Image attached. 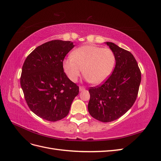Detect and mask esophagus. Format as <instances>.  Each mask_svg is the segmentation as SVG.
Here are the masks:
<instances>
[{"label": "esophagus", "mask_w": 161, "mask_h": 161, "mask_svg": "<svg viewBox=\"0 0 161 161\" xmlns=\"http://www.w3.org/2000/svg\"><path fill=\"white\" fill-rule=\"evenodd\" d=\"M85 89V87H83V86H79V91H84Z\"/></svg>", "instance_id": "1"}]
</instances>
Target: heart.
Segmentation results:
<instances>
[{"mask_svg":"<svg viewBox=\"0 0 161 161\" xmlns=\"http://www.w3.org/2000/svg\"><path fill=\"white\" fill-rule=\"evenodd\" d=\"M115 56L109 48L84 45L72 52L63 62V69L69 79L76 82L84 70L86 79L99 85L108 80L114 70Z\"/></svg>","mask_w":161,"mask_h":161,"instance_id":"heart-1","label":"heart"}]
</instances>
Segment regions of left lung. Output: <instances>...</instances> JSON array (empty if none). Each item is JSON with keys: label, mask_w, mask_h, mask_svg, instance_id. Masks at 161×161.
Returning a JSON list of instances; mask_svg holds the SVG:
<instances>
[{"label": "left lung", "mask_w": 161, "mask_h": 161, "mask_svg": "<svg viewBox=\"0 0 161 161\" xmlns=\"http://www.w3.org/2000/svg\"><path fill=\"white\" fill-rule=\"evenodd\" d=\"M115 56V66L104 83L89 90L90 115L102 122H110L124 115L136 99L141 72L131 53L112 42H105Z\"/></svg>", "instance_id": "8db88e82"}]
</instances>
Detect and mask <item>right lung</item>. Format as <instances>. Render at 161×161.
Wrapping results in <instances>:
<instances>
[{
    "mask_svg": "<svg viewBox=\"0 0 161 161\" xmlns=\"http://www.w3.org/2000/svg\"><path fill=\"white\" fill-rule=\"evenodd\" d=\"M75 45L52 40L37 47L22 67L21 86L29 108L40 118L60 120L69 114L79 87L64 72L63 61Z\"/></svg>",
    "mask_w": 161,
    "mask_h": 161,
    "instance_id": "obj_1",
    "label": "right lung"
}]
</instances>
